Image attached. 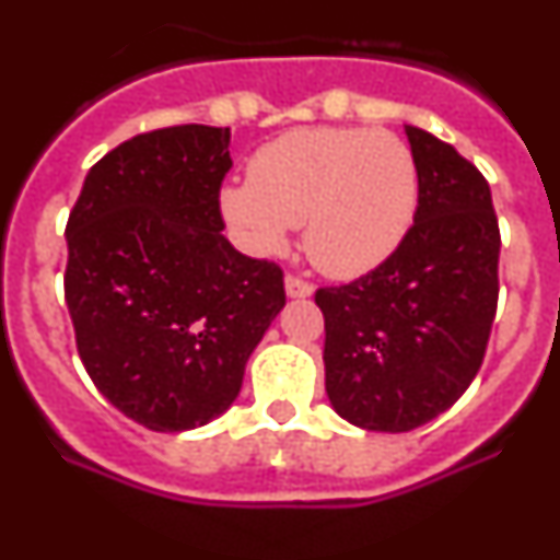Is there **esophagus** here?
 Instances as JSON below:
<instances>
[{"label":"esophagus","instance_id":"34e87169","mask_svg":"<svg viewBox=\"0 0 560 560\" xmlns=\"http://www.w3.org/2000/svg\"><path fill=\"white\" fill-rule=\"evenodd\" d=\"M285 294L294 296V300H303V296L314 294V285H311L308 280H303V277L289 275L285 277Z\"/></svg>","mask_w":560,"mask_h":560}]
</instances>
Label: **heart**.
Wrapping results in <instances>:
<instances>
[{
  "label": "heart",
  "mask_w": 560,
  "mask_h": 560,
  "mask_svg": "<svg viewBox=\"0 0 560 560\" xmlns=\"http://www.w3.org/2000/svg\"><path fill=\"white\" fill-rule=\"evenodd\" d=\"M241 246L277 255L303 226L305 255L339 280L361 277L400 246L418 210V162L375 128H300L266 142L249 182L219 192Z\"/></svg>",
  "instance_id": "obj_1"
}]
</instances>
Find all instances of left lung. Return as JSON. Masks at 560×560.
<instances>
[{
	"label": "left lung",
	"mask_w": 560,
	"mask_h": 560,
	"mask_svg": "<svg viewBox=\"0 0 560 560\" xmlns=\"http://www.w3.org/2000/svg\"><path fill=\"white\" fill-rule=\"evenodd\" d=\"M418 162V210L370 275L316 291L325 314V389L368 432H412L468 389L499 300L491 187L454 145L404 126Z\"/></svg>",
	"instance_id": "left-lung-1"
}]
</instances>
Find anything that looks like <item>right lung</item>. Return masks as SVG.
Masks as SVG:
<instances>
[{"mask_svg":"<svg viewBox=\"0 0 560 560\" xmlns=\"http://www.w3.org/2000/svg\"><path fill=\"white\" fill-rule=\"evenodd\" d=\"M230 128L137 133L86 173L67 221V308L95 387L151 432L224 415L285 305L283 271L221 235Z\"/></svg>","mask_w":560,"mask_h":560,"instance_id":"obj_1","label":"right lung"}]
</instances>
